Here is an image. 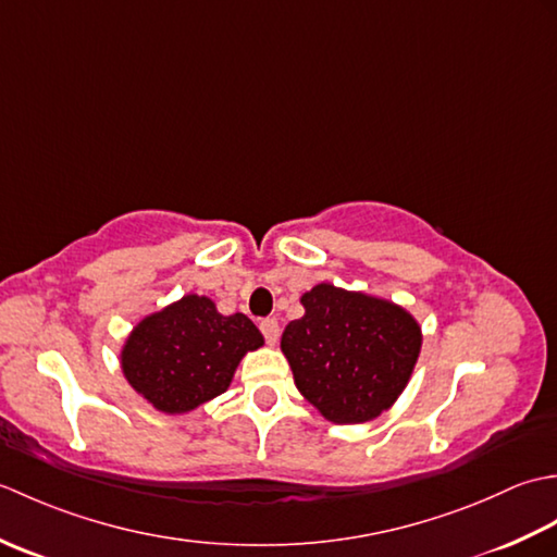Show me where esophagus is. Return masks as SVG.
Masks as SVG:
<instances>
[{
    "label": "esophagus",
    "mask_w": 557,
    "mask_h": 557,
    "mask_svg": "<svg viewBox=\"0 0 557 557\" xmlns=\"http://www.w3.org/2000/svg\"><path fill=\"white\" fill-rule=\"evenodd\" d=\"M258 327H260V333H263L268 345H275L280 337V323L275 321V318H263V321L258 323Z\"/></svg>",
    "instance_id": "34e87169"
}]
</instances>
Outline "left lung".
I'll return each instance as SVG.
<instances>
[{"mask_svg":"<svg viewBox=\"0 0 557 557\" xmlns=\"http://www.w3.org/2000/svg\"><path fill=\"white\" fill-rule=\"evenodd\" d=\"M306 313L282 333L299 393L335 423L381 417L405 389L421 349V327L399 306L318 285Z\"/></svg>","mask_w":557,"mask_h":557,"instance_id":"left-lung-1","label":"left lung"}]
</instances>
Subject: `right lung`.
I'll return each instance as SVG.
<instances>
[{
  "label": "right lung",
  "mask_w": 557,
  "mask_h": 557,
  "mask_svg": "<svg viewBox=\"0 0 557 557\" xmlns=\"http://www.w3.org/2000/svg\"><path fill=\"white\" fill-rule=\"evenodd\" d=\"M263 335L244 313L222 315L206 297L188 294L140 321L122 351L136 393L164 413H184L222 395L246 351Z\"/></svg>",
  "instance_id": "add662e5"
}]
</instances>
